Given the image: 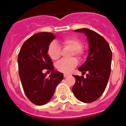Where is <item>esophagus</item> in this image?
<instances>
[{"instance_id": "1", "label": "esophagus", "mask_w": 126, "mask_h": 126, "mask_svg": "<svg viewBox=\"0 0 126 126\" xmlns=\"http://www.w3.org/2000/svg\"><path fill=\"white\" fill-rule=\"evenodd\" d=\"M68 77V74H64V77Z\"/></svg>"}]
</instances>
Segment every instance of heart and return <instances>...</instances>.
Listing matches in <instances>:
<instances>
[{
    "mask_svg": "<svg viewBox=\"0 0 126 126\" xmlns=\"http://www.w3.org/2000/svg\"><path fill=\"white\" fill-rule=\"evenodd\" d=\"M62 44L64 47H67L72 49L71 56L75 55L77 57L80 58L83 55V49H81V43L77 38L66 37L62 40ZM61 48L57 42L52 41L49 44L47 49V54L51 60L57 61L60 58ZM78 64V61L73 58L69 60H62L57 63L56 67L59 71L63 73H68L73 70Z\"/></svg>",
    "mask_w": 126,
    "mask_h": 126,
    "instance_id": "b5f03b06",
    "label": "heart"
}]
</instances>
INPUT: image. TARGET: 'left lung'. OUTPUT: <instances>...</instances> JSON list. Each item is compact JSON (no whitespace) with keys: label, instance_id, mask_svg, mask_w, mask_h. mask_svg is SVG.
I'll return each instance as SVG.
<instances>
[{"label":"left lung","instance_id":"8db88e82","mask_svg":"<svg viewBox=\"0 0 126 126\" xmlns=\"http://www.w3.org/2000/svg\"><path fill=\"white\" fill-rule=\"evenodd\" d=\"M82 32L87 38L88 55L78 70L88 72L87 77L74 75L75 83L72 87L75 96L80 101L90 103L102 95L107 87L111 71L112 53L109 45L102 36L87 28L74 30Z\"/></svg>","mask_w":126,"mask_h":126}]
</instances>
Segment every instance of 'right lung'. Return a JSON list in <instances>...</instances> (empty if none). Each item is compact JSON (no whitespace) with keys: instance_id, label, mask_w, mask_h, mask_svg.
<instances>
[{"instance_id":"add662e5","label":"right lung","mask_w":126,"mask_h":126,"mask_svg":"<svg viewBox=\"0 0 126 126\" xmlns=\"http://www.w3.org/2000/svg\"><path fill=\"white\" fill-rule=\"evenodd\" d=\"M55 38L51 32L35 34L24 43L18 55L19 74L24 92L36 105L48 102L56 86L63 79V73L54 70L53 62L47 55L48 46ZM45 69L51 71L48 78L43 73Z\"/></svg>"}]
</instances>
